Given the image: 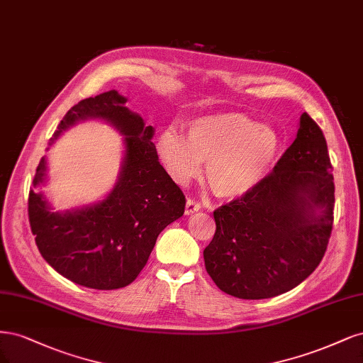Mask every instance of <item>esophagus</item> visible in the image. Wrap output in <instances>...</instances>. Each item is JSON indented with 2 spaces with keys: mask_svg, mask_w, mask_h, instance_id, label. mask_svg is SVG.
<instances>
[{
  "mask_svg": "<svg viewBox=\"0 0 363 363\" xmlns=\"http://www.w3.org/2000/svg\"><path fill=\"white\" fill-rule=\"evenodd\" d=\"M201 208H202L201 203L193 201V199H189V201H186V203H185V216H191L193 213L201 211Z\"/></svg>",
  "mask_w": 363,
  "mask_h": 363,
  "instance_id": "obj_1",
  "label": "esophagus"
}]
</instances>
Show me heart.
<instances>
[{
    "mask_svg": "<svg viewBox=\"0 0 363 363\" xmlns=\"http://www.w3.org/2000/svg\"><path fill=\"white\" fill-rule=\"evenodd\" d=\"M280 137L273 126L258 123L240 111L201 116L186 126V137L166 128L158 152L172 179L185 185L197 177L206 161V178L213 190L235 199L256 189L273 170Z\"/></svg>",
    "mask_w": 363,
    "mask_h": 363,
    "instance_id": "1",
    "label": "heart"
}]
</instances>
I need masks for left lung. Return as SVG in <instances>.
<instances>
[{
  "instance_id": "obj_1",
  "label": "left lung",
  "mask_w": 363,
  "mask_h": 363,
  "mask_svg": "<svg viewBox=\"0 0 363 363\" xmlns=\"http://www.w3.org/2000/svg\"><path fill=\"white\" fill-rule=\"evenodd\" d=\"M335 184L325 138L308 113L273 172L214 211L203 250L208 274L229 296L272 298L296 288L321 262L333 225Z\"/></svg>"
}]
</instances>
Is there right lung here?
Instances as JSON below:
<instances>
[{
  "instance_id": "1",
  "label": "right lung",
  "mask_w": 363,
  "mask_h": 363,
  "mask_svg": "<svg viewBox=\"0 0 363 363\" xmlns=\"http://www.w3.org/2000/svg\"><path fill=\"white\" fill-rule=\"evenodd\" d=\"M126 101L118 90L79 101L50 142L52 146L66 130L86 121H102L123 135L121 172L102 201L54 211L40 190L48 182L45 157L28 197L30 226L43 259L74 284L93 289L130 285L143 270L161 230L182 217L185 208V196L158 161L152 143L155 128L146 126Z\"/></svg>"
}]
</instances>
